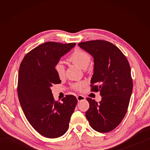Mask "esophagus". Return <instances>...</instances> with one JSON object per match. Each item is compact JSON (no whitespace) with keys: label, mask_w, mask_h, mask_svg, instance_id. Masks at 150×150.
Wrapping results in <instances>:
<instances>
[{"label":"esophagus","mask_w":150,"mask_h":150,"mask_svg":"<svg viewBox=\"0 0 150 150\" xmlns=\"http://www.w3.org/2000/svg\"><path fill=\"white\" fill-rule=\"evenodd\" d=\"M77 100L79 102L84 100L86 99L84 96H82V95H78V96H77Z\"/></svg>","instance_id":"esophagus-1"}]
</instances>
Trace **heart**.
Listing matches in <instances>:
<instances>
[{
	"instance_id": "1",
	"label": "heart",
	"mask_w": 150,
	"mask_h": 150,
	"mask_svg": "<svg viewBox=\"0 0 150 150\" xmlns=\"http://www.w3.org/2000/svg\"><path fill=\"white\" fill-rule=\"evenodd\" d=\"M68 60L73 64L81 69H86L91 62V56L87 52L81 49L75 50L68 57ZM55 69L58 77L62 79L65 76V67L62 62H58L55 66ZM84 82H81L72 85V88L77 91L82 90L85 86Z\"/></svg>"
}]
</instances>
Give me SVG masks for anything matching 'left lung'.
I'll return each instance as SVG.
<instances>
[{"label":"left lung","mask_w":150,"mask_h":150,"mask_svg":"<svg viewBox=\"0 0 150 150\" xmlns=\"http://www.w3.org/2000/svg\"><path fill=\"white\" fill-rule=\"evenodd\" d=\"M94 59L91 90L100 91L97 103L86 98L90 108L86 117L92 128L107 133L119 125L127 112L133 90L131 68L126 57L114 44L95 40L79 44Z\"/></svg>","instance_id":"obj_1"}]
</instances>
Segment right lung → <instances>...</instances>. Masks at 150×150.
Instances as JSON below:
<instances>
[{
  "label": "right lung",
  "instance_id": "obj_1",
  "mask_svg": "<svg viewBox=\"0 0 150 150\" xmlns=\"http://www.w3.org/2000/svg\"><path fill=\"white\" fill-rule=\"evenodd\" d=\"M75 43H44L28 53L20 65L17 93L22 109L31 126L47 138L61 137L68 131L77 100L67 95L54 100L51 87L60 84L55 66Z\"/></svg>",
  "mask_w": 150,
  "mask_h": 150
}]
</instances>
